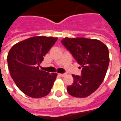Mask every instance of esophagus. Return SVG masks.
<instances>
[{
	"label": "esophagus",
	"mask_w": 121,
	"mask_h": 121,
	"mask_svg": "<svg viewBox=\"0 0 121 121\" xmlns=\"http://www.w3.org/2000/svg\"><path fill=\"white\" fill-rule=\"evenodd\" d=\"M58 75H59L60 76H61V77H64V76L66 75V74H61V73H60V74H58Z\"/></svg>",
	"instance_id": "1"
}]
</instances>
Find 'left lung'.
<instances>
[{
    "label": "left lung",
    "instance_id": "obj_1",
    "mask_svg": "<svg viewBox=\"0 0 121 121\" xmlns=\"http://www.w3.org/2000/svg\"><path fill=\"white\" fill-rule=\"evenodd\" d=\"M61 43L82 67V75L73 74V84L67 87L71 96L85 98L98 89L106 76L109 51L100 41L85 37H65Z\"/></svg>",
    "mask_w": 121,
    "mask_h": 121
}]
</instances>
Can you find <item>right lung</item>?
Masks as SVG:
<instances>
[{"mask_svg": "<svg viewBox=\"0 0 121 121\" xmlns=\"http://www.w3.org/2000/svg\"><path fill=\"white\" fill-rule=\"evenodd\" d=\"M58 37L35 36L14 45L7 60L10 75L18 88L30 97L37 99L50 92L57 73L40 70L39 64Z\"/></svg>", "mask_w": 121, "mask_h": 121, "instance_id": "obj_1", "label": "right lung"}]
</instances>
